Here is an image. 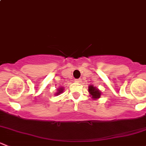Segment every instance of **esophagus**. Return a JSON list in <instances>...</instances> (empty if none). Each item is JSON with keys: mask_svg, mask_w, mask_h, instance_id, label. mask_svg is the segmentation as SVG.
<instances>
[{"mask_svg": "<svg viewBox=\"0 0 146 146\" xmlns=\"http://www.w3.org/2000/svg\"><path fill=\"white\" fill-rule=\"evenodd\" d=\"M75 81L77 82H81V79H76V80H75Z\"/></svg>", "mask_w": 146, "mask_h": 146, "instance_id": "obj_1", "label": "esophagus"}]
</instances>
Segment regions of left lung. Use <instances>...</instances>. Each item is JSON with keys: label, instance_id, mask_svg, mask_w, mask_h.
<instances>
[{"label": "left lung", "instance_id": "obj_1", "mask_svg": "<svg viewBox=\"0 0 146 146\" xmlns=\"http://www.w3.org/2000/svg\"><path fill=\"white\" fill-rule=\"evenodd\" d=\"M88 92H89L90 95L92 97V99L94 100L98 99L101 96L100 90H98L97 88H95V87H94L92 85H90L88 87Z\"/></svg>", "mask_w": 146, "mask_h": 146}]
</instances>
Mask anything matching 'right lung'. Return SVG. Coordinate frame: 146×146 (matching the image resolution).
<instances>
[{"mask_svg": "<svg viewBox=\"0 0 146 146\" xmlns=\"http://www.w3.org/2000/svg\"><path fill=\"white\" fill-rule=\"evenodd\" d=\"M64 88H63V87H61V88H58V89L57 90V91H58V92H56V95H60V94L62 93V92H64Z\"/></svg>", "mask_w": 146, "mask_h": 146, "instance_id": "add662e5", "label": "right lung"}]
</instances>
